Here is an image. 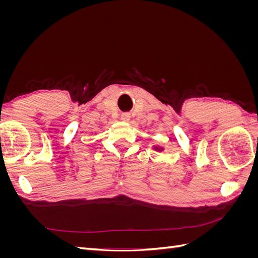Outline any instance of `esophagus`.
I'll list each match as a JSON object with an SVG mask.
<instances>
[{"label":"esophagus","instance_id":"1","mask_svg":"<svg viewBox=\"0 0 258 258\" xmlns=\"http://www.w3.org/2000/svg\"><path fill=\"white\" fill-rule=\"evenodd\" d=\"M120 118L123 121H128L130 119V114L129 113H122L121 116H120Z\"/></svg>","mask_w":258,"mask_h":258}]
</instances>
